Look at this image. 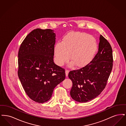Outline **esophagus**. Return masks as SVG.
<instances>
[{"mask_svg": "<svg viewBox=\"0 0 126 126\" xmlns=\"http://www.w3.org/2000/svg\"><path fill=\"white\" fill-rule=\"evenodd\" d=\"M66 77H67L68 76V73H69V70H67V69H66Z\"/></svg>", "mask_w": 126, "mask_h": 126, "instance_id": "esophagus-1", "label": "esophagus"}]
</instances>
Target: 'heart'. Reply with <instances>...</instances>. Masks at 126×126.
<instances>
[{"instance_id":"heart-1","label":"heart","mask_w":126,"mask_h":126,"mask_svg":"<svg viewBox=\"0 0 126 126\" xmlns=\"http://www.w3.org/2000/svg\"><path fill=\"white\" fill-rule=\"evenodd\" d=\"M97 48L95 38L84 32H74L65 36L62 42L57 43L54 48L56 63L63 66L69 59L71 65L82 67L94 58Z\"/></svg>"}]
</instances>
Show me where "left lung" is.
Listing matches in <instances>:
<instances>
[{
	"label": "left lung",
	"mask_w": 126,
	"mask_h": 126,
	"mask_svg": "<svg viewBox=\"0 0 126 126\" xmlns=\"http://www.w3.org/2000/svg\"><path fill=\"white\" fill-rule=\"evenodd\" d=\"M113 60L111 47L101 35L98 51L94 59L85 66L68 74L73 83L70 93L72 99L79 102H86L98 96L106 87Z\"/></svg>",
	"instance_id": "obj_1"
}]
</instances>
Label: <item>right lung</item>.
Returning a JSON list of instances; mask_svg holds the SVG:
<instances>
[{"mask_svg":"<svg viewBox=\"0 0 126 126\" xmlns=\"http://www.w3.org/2000/svg\"><path fill=\"white\" fill-rule=\"evenodd\" d=\"M53 32L32 31L18 51V77L27 95L38 103L48 101L55 87L66 78L65 69L53 61L56 38Z\"/></svg>","mask_w":126,"mask_h":126,"instance_id":"1","label":"right lung"}]
</instances>
